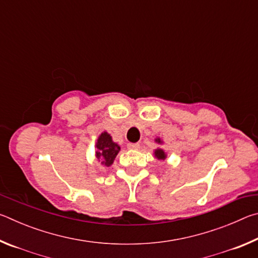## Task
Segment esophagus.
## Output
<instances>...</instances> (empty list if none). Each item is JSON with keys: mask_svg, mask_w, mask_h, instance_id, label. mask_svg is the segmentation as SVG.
Instances as JSON below:
<instances>
[{"mask_svg": "<svg viewBox=\"0 0 258 258\" xmlns=\"http://www.w3.org/2000/svg\"><path fill=\"white\" fill-rule=\"evenodd\" d=\"M127 148H128V149H132V150H138V149H140V145H139V143H128Z\"/></svg>", "mask_w": 258, "mask_h": 258, "instance_id": "1", "label": "esophagus"}]
</instances>
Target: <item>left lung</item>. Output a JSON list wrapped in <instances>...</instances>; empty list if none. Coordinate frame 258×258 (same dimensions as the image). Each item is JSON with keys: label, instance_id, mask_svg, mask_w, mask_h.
<instances>
[{"label": "left lung", "instance_id": "left-lung-1", "mask_svg": "<svg viewBox=\"0 0 258 258\" xmlns=\"http://www.w3.org/2000/svg\"><path fill=\"white\" fill-rule=\"evenodd\" d=\"M156 142L161 143V140H160L159 138H157V139H156ZM155 157H156L157 159H159V160H164V159L166 158L165 151H164L163 149H157V150H155Z\"/></svg>", "mask_w": 258, "mask_h": 258}]
</instances>
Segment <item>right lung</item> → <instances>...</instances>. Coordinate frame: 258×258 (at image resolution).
<instances>
[{
	"label": "right lung",
	"mask_w": 258,
	"mask_h": 258,
	"mask_svg": "<svg viewBox=\"0 0 258 258\" xmlns=\"http://www.w3.org/2000/svg\"><path fill=\"white\" fill-rule=\"evenodd\" d=\"M119 150L120 147L112 141L110 134L103 132L98 139L95 157L99 161H101L102 165L109 167L113 163Z\"/></svg>",
	"instance_id": "obj_1"
}]
</instances>
